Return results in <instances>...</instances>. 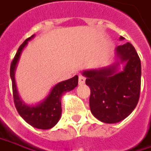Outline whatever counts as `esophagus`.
Returning <instances> with one entry per match:
<instances>
[{
	"mask_svg": "<svg viewBox=\"0 0 151 151\" xmlns=\"http://www.w3.org/2000/svg\"><path fill=\"white\" fill-rule=\"evenodd\" d=\"M84 83H85V78H84V77L79 76V78H78V84H79V85H83Z\"/></svg>",
	"mask_w": 151,
	"mask_h": 151,
	"instance_id": "1",
	"label": "esophagus"
}]
</instances>
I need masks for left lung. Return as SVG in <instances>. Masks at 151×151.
I'll return each mask as SVG.
<instances>
[{
    "label": "left lung",
    "mask_w": 151,
    "mask_h": 151,
    "mask_svg": "<svg viewBox=\"0 0 151 151\" xmlns=\"http://www.w3.org/2000/svg\"><path fill=\"white\" fill-rule=\"evenodd\" d=\"M115 52L112 64L83 71L90 88L91 113L105 123L124 120L135 109L140 94L141 63L134 47L127 42L118 45ZM121 64L124 68L119 70Z\"/></svg>",
    "instance_id": "left-lung-1"
}]
</instances>
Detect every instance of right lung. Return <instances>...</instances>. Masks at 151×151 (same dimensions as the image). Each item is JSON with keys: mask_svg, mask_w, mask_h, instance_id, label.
Wrapping results in <instances>:
<instances>
[{"mask_svg": "<svg viewBox=\"0 0 151 151\" xmlns=\"http://www.w3.org/2000/svg\"><path fill=\"white\" fill-rule=\"evenodd\" d=\"M35 36V35H34L29 37L20 45L11 64L10 76L12 83L13 99L15 106L19 115L29 125L39 129H50L53 128L61 118L63 95L66 92L74 89L78 86V77L75 75L72 78L56 83L51 88L46 97L36 104L28 105L23 102L19 96L17 88L15 72L23 50L27 46L29 41Z\"/></svg>", "mask_w": 151, "mask_h": 151, "instance_id": "obj_1", "label": "right lung"}]
</instances>
